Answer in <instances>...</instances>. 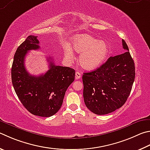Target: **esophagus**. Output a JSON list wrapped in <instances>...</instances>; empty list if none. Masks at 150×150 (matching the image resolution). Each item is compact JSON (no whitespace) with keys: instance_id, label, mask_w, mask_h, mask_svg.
<instances>
[{"instance_id":"obj_1","label":"esophagus","mask_w":150,"mask_h":150,"mask_svg":"<svg viewBox=\"0 0 150 150\" xmlns=\"http://www.w3.org/2000/svg\"><path fill=\"white\" fill-rule=\"evenodd\" d=\"M81 77V73L79 71L75 72V79H79Z\"/></svg>"}]
</instances>
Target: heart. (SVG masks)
Listing matches in <instances>:
<instances>
[{"label": "heart", "mask_w": 150, "mask_h": 150, "mask_svg": "<svg viewBox=\"0 0 150 150\" xmlns=\"http://www.w3.org/2000/svg\"><path fill=\"white\" fill-rule=\"evenodd\" d=\"M71 48L81 53L79 57L80 66L86 70H92L100 67L107 58L110 51L105 41L98 40L88 35H76L71 42ZM71 49L66 48L64 55L68 59L73 58Z\"/></svg>", "instance_id": "obj_1"}]
</instances>
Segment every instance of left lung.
<instances>
[{"label":"left lung","instance_id":"1","mask_svg":"<svg viewBox=\"0 0 150 150\" xmlns=\"http://www.w3.org/2000/svg\"><path fill=\"white\" fill-rule=\"evenodd\" d=\"M122 43L125 52L110 57L97 69L83 75L84 103L97 115H105L122 107L131 91L134 63L127 43L124 40Z\"/></svg>","mask_w":150,"mask_h":150}]
</instances>
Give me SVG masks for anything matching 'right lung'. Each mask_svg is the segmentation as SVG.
<instances>
[{
	"mask_svg": "<svg viewBox=\"0 0 150 150\" xmlns=\"http://www.w3.org/2000/svg\"><path fill=\"white\" fill-rule=\"evenodd\" d=\"M37 37L29 35L17 48L11 70L12 82L18 98L30 113L48 117L60 109L65 93L74 81L75 71L68 67L56 66L49 57V69L45 74L30 75L24 61L29 50L40 48Z\"/></svg>",
	"mask_w": 150,
	"mask_h": 150,
	"instance_id": "right-lung-1",
	"label": "right lung"
}]
</instances>
